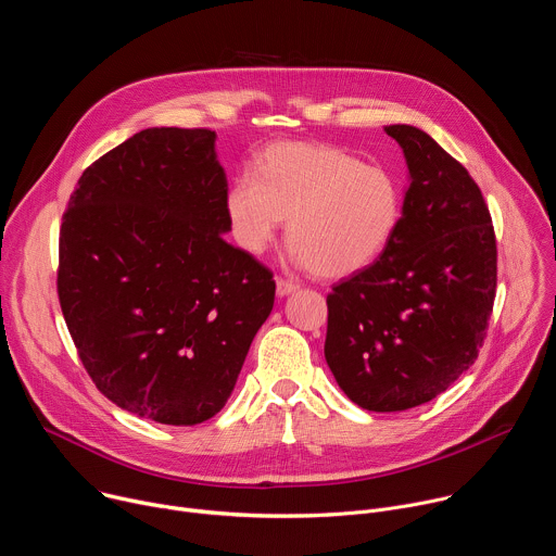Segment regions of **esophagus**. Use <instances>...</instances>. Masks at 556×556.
<instances>
[{
	"mask_svg": "<svg viewBox=\"0 0 556 556\" xmlns=\"http://www.w3.org/2000/svg\"><path fill=\"white\" fill-rule=\"evenodd\" d=\"M296 290H299V283L288 281V279H277V294L279 296H288V294H292Z\"/></svg>",
	"mask_w": 556,
	"mask_h": 556,
	"instance_id": "esophagus-1",
	"label": "esophagus"
}]
</instances>
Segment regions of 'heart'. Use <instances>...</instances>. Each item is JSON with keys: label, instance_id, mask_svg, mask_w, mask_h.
<instances>
[{"label": "heart", "instance_id": "heart-1", "mask_svg": "<svg viewBox=\"0 0 556 556\" xmlns=\"http://www.w3.org/2000/svg\"><path fill=\"white\" fill-rule=\"evenodd\" d=\"M224 213L235 244L262 255L286 237L292 262L326 279L374 264L399 228L403 195L395 178L352 153L319 142H275L253 174L232 180Z\"/></svg>", "mask_w": 556, "mask_h": 556}]
</instances>
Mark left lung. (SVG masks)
Masks as SVG:
<instances>
[{
  "instance_id": "1",
  "label": "left lung",
  "mask_w": 556,
  "mask_h": 556,
  "mask_svg": "<svg viewBox=\"0 0 556 556\" xmlns=\"http://www.w3.org/2000/svg\"><path fill=\"white\" fill-rule=\"evenodd\" d=\"M407 163L399 228L382 255L328 294L326 361L367 412L433 401L486 337L497 247L480 187L427 131L387 125Z\"/></svg>"
}]
</instances>
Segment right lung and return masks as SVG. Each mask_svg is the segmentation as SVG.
<instances>
[{"label": "right lung", "instance_id": "1", "mask_svg": "<svg viewBox=\"0 0 556 556\" xmlns=\"http://www.w3.org/2000/svg\"><path fill=\"white\" fill-rule=\"evenodd\" d=\"M215 131L149 127L88 167L59 237V301L99 391L161 425L228 401L275 303L270 270L224 237Z\"/></svg>", "mask_w": 556, "mask_h": 556}]
</instances>
